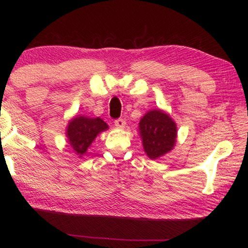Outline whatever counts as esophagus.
Wrapping results in <instances>:
<instances>
[{
    "mask_svg": "<svg viewBox=\"0 0 248 248\" xmlns=\"http://www.w3.org/2000/svg\"><path fill=\"white\" fill-rule=\"evenodd\" d=\"M115 123V126L118 127V128H123L125 126V124H126V121H125V118H118L114 122Z\"/></svg>",
    "mask_w": 248,
    "mask_h": 248,
    "instance_id": "obj_1",
    "label": "esophagus"
}]
</instances>
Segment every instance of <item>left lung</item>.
Here are the masks:
<instances>
[{"mask_svg": "<svg viewBox=\"0 0 248 248\" xmlns=\"http://www.w3.org/2000/svg\"><path fill=\"white\" fill-rule=\"evenodd\" d=\"M176 124L164 111L155 109L140 121V134L148 157L157 159L172 149L176 142Z\"/></svg>", "mask_w": 248, "mask_h": 248, "instance_id": "left-lung-1", "label": "left lung"}]
</instances>
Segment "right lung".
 <instances>
[{
    "label": "right lung",
    "instance_id": "obj_1",
    "mask_svg": "<svg viewBox=\"0 0 248 248\" xmlns=\"http://www.w3.org/2000/svg\"><path fill=\"white\" fill-rule=\"evenodd\" d=\"M107 128L108 125L99 117L88 118L80 116L70 122L66 137L69 139L71 147L81 157L86 154L94 138Z\"/></svg>",
    "mask_w": 248,
    "mask_h": 248
}]
</instances>
